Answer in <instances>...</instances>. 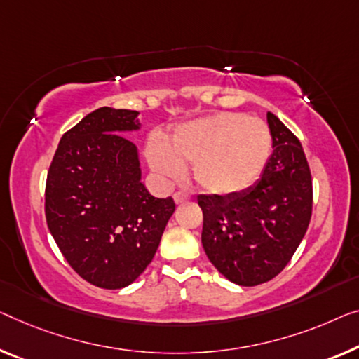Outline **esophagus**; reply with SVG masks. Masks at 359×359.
<instances>
[{
	"label": "esophagus",
	"mask_w": 359,
	"mask_h": 359,
	"mask_svg": "<svg viewBox=\"0 0 359 359\" xmlns=\"http://www.w3.org/2000/svg\"><path fill=\"white\" fill-rule=\"evenodd\" d=\"M190 200V195L184 194V191H175L174 194V201L177 203V205H180V203H187Z\"/></svg>",
	"instance_id": "obj_1"
}]
</instances>
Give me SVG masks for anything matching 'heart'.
<instances>
[{
  "label": "heart",
  "instance_id": "b5f03b06",
  "mask_svg": "<svg viewBox=\"0 0 359 359\" xmlns=\"http://www.w3.org/2000/svg\"><path fill=\"white\" fill-rule=\"evenodd\" d=\"M266 122L242 112H217L177 127L165 145L149 140L147 158L154 172L175 182L191 165L195 184L211 195H235L250 189L271 156Z\"/></svg>",
  "mask_w": 359,
  "mask_h": 359
}]
</instances>
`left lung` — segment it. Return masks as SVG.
<instances>
[{
  "label": "left lung",
  "instance_id": "obj_1",
  "mask_svg": "<svg viewBox=\"0 0 359 359\" xmlns=\"http://www.w3.org/2000/svg\"><path fill=\"white\" fill-rule=\"evenodd\" d=\"M267 124L274 149L261 179L235 195H198L205 253L242 287L274 279L311 221L313 180L302 143L272 112Z\"/></svg>",
  "mask_w": 359,
  "mask_h": 359
}]
</instances>
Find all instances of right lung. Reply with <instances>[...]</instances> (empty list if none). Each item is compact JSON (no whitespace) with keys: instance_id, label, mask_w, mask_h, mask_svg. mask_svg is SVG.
<instances>
[{"instance_id":"obj_1","label":"right lung","mask_w":359,"mask_h":359,"mask_svg":"<svg viewBox=\"0 0 359 359\" xmlns=\"http://www.w3.org/2000/svg\"><path fill=\"white\" fill-rule=\"evenodd\" d=\"M138 112L100 108L64 133L48 170V229L77 274L117 290L151 263L170 196L154 198L142 184L138 149L122 135L140 128Z\"/></svg>"}]
</instances>
